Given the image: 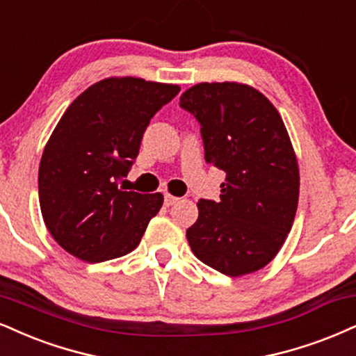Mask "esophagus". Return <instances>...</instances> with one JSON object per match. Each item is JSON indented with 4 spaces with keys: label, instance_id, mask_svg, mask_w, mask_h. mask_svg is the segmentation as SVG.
Returning a JSON list of instances; mask_svg holds the SVG:
<instances>
[{
    "label": "esophagus",
    "instance_id": "esophagus-1",
    "mask_svg": "<svg viewBox=\"0 0 356 356\" xmlns=\"http://www.w3.org/2000/svg\"><path fill=\"white\" fill-rule=\"evenodd\" d=\"M177 200H179V197H174V195H170V194H165V197H164V204L167 205V207L174 205L175 202H177Z\"/></svg>",
    "mask_w": 356,
    "mask_h": 356
}]
</instances>
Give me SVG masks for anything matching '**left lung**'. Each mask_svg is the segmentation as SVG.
<instances>
[{
	"label": "left lung",
	"instance_id": "8db88e82",
	"mask_svg": "<svg viewBox=\"0 0 356 356\" xmlns=\"http://www.w3.org/2000/svg\"><path fill=\"white\" fill-rule=\"evenodd\" d=\"M181 106L200 122L205 161L224 170L220 202L200 199L187 241L200 262L229 277L270 264L292 230L300 172L282 115L235 81L199 83Z\"/></svg>",
	"mask_w": 356,
	"mask_h": 356
}]
</instances>
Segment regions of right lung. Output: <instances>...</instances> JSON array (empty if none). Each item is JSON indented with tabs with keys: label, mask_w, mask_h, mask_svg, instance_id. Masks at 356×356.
<instances>
[{
	"label": "right lung",
	"mask_w": 356,
	"mask_h": 356,
	"mask_svg": "<svg viewBox=\"0 0 356 356\" xmlns=\"http://www.w3.org/2000/svg\"><path fill=\"white\" fill-rule=\"evenodd\" d=\"M181 91L143 78H106L71 102L44 145L38 174L42 220L67 254L89 264L139 245L164 195L122 191L152 115Z\"/></svg>",
	"instance_id": "add662e5"
}]
</instances>
